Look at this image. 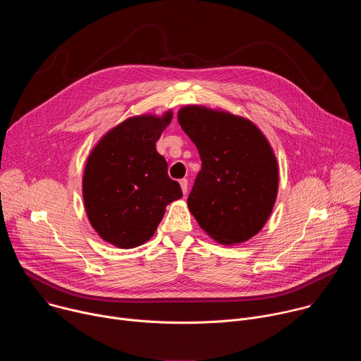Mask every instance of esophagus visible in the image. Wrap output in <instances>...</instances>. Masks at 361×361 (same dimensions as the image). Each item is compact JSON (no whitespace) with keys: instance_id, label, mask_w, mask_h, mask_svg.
I'll return each instance as SVG.
<instances>
[{"instance_id":"1","label":"esophagus","mask_w":361,"mask_h":361,"mask_svg":"<svg viewBox=\"0 0 361 361\" xmlns=\"http://www.w3.org/2000/svg\"><path fill=\"white\" fill-rule=\"evenodd\" d=\"M180 185H181L183 192H184V194H187V190H188V181H187V178L180 180Z\"/></svg>"}]
</instances>
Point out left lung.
Instances as JSON below:
<instances>
[{
    "instance_id": "8db88e82",
    "label": "left lung",
    "mask_w": 361,
    "mask_h": 361,
    "mask_svg": "<svg viewBox=\"0 0 361 361\" xmlns=\"http://www.w3.org/2000/svg\"><path fill=\"white\" fill-rule=\"evenodd\" d=\"M177 118L201 159L187 200L191 214L217 243L250 240L277 198L279 164L270 142L254 123L227 111L185 106Z\"/></svg>"
}]
</instances>
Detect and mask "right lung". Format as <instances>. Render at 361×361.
Instances as JSON below:
<instances>
[{
    "label": "right lung",
    "mask_w": 361,
    "mask_h": 361,
    "mask_svg": "<svg viewBox=\"0 0 361 361\" xmlns=\"http://www.w3.org/2000/svg\"><path fill=\"white\" fill-rule=\"evenodd\" d=\"M171 118V111L127 118L102 137L87 159L82 177L87 217L102 240L118 248L149 240L167 205L183 197L156 149Z\"/></svg>",
    "instance_id": "right-lung-1"
}]
</instances>
